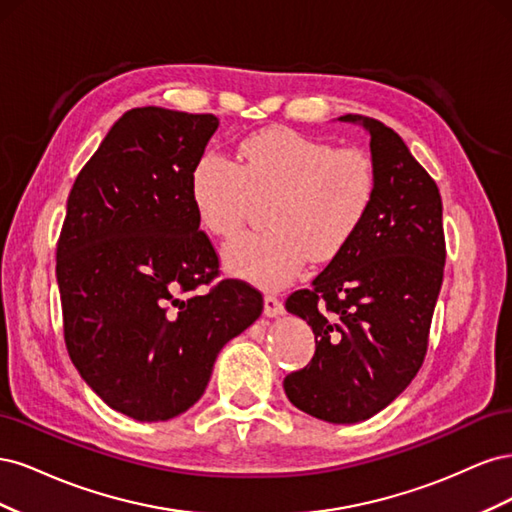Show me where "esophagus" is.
<instances>
[{
  "label": "esophagus",
  "instance_id": "1",
  "mask_svg": "<svg viewBox=\"0 0 512 512\" xmlns=\"http://www.w3.org/2000/svg\"><path fill=\"white\" fill-rule=\"evenodd\" d=\"M284 314V303L280 297H275V294H267L265 297V316L269 318H277Z\"/></svg>",
  "mask_w": 512,
  "mask_h": 512
}]
</instances>
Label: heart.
I'll use <instances>...</instances> for the list:
<instances>
[{
  "label": "heart",
  "instance_id": "heart-1",
  "mask_svg": "<svg viewBox=\"0 0 512 512\" xmlns=\"http://www.w3.org/2000/svg\"><path fill=\"white\" fill-rule=\"evenodd\" d=\"M237 164L218 151L200 158L190 194L200 224L230 239L254 203L271 200L267 222L226 245V267L258 286L282 288L305 260L335 258L359 232L378 194L376 164L359 147H335L286 128L250 134Z\"/></svg>",
  "mask_w": 512,
  "mask_h": 512
}]
</instances>
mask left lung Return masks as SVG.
Returning a JSON list of instances; mask_svg holds the SVG:
<instances>
[{
  "label": "left lung",
  "mask_w": 512,
  "mask_h": 512,
  "mask_svg": "<svg viewBox=\"0 0 512 512\" xmlns=\"http://www.w3.org/2000/svg\"><path fill=\"white\" fill-rule=\"evenodd\" d=\"M371 136L378 194L367 220L312 288L286 299L316 335V352L284 378L299 410L329 423L378 414L421 369L446 260L442 198L401 136L378 119Z\"/></svg>",
  "instance_id": "obj_1"
}]
</instances>
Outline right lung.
I'll return each instance as SVG.
<instances>
[{"mask_svg":"<svg viewBox=\"0 0 512 512\" xmlns=\"http://www.w3.org/2000/svg\"><path fill=\"white\" fill-rule=\"evenodd\" d=\"M215 130L209 113H123L76 177L59 232L70 359L104 404L143 423L192 408L265 305L247 282H218L220 256L198 230L190 175Z\"/></svg>","mask_w":512,"mask_h":512,"instance_id":"1","label":"right lung"}]
</instances>
